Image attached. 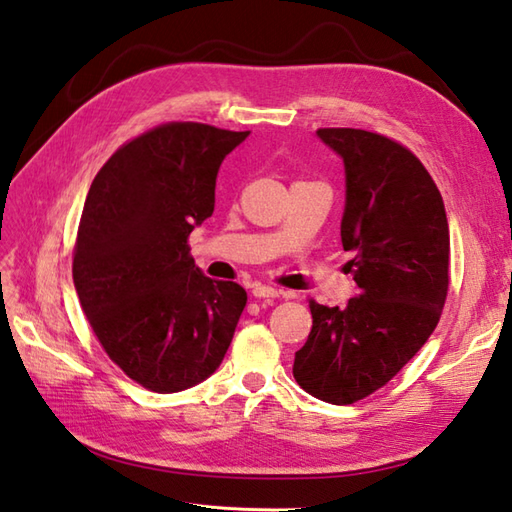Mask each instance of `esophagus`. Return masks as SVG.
<instances>
[{"instance_id": "34e87169", "label": "esophagus", "mask_w": 512, "mask_h": 512, "mask_svg": "<svg viewBox=\"0 0 512 512\" xmlns=\"http://www.w3.org/2000/svg\"><path fill=\"white\" fill-rule=\"evenodd\" d=\"M280 289L274 287H267V285H254L252 287V295L254 298H280Z\"/></svg>"}]
</instances>
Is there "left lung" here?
I'll return each instance as SVG.
<instances>
[{
  "label": "left lung",
  "instance_id": "left-lung-1",
  "mask_svg": "<svg viewBox=\"0 0 512 512\" xmlns=\"http://www.w3.org/2000/svg\"><path fill=\"white\" fill-rule=\"evenodd\" d=\"M342 155V245L359 293L346 306L309 300L313 326L293 377L333 405L366 399L396 377L434 333L449 291V223L418 157L388 135L317 129Z\"/></svg>",
  "mask_w": 512,
  "mask_h": 512
}]
</instances>
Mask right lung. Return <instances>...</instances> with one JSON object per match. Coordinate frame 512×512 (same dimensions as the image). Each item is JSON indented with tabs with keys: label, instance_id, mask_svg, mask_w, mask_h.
Listing matches in <instances>:
<instances>
[{
	"label": "right lung",
	"instance_id": "right-lung-1",
	"mask_svg": "<svg viewBox=\"0 0 512 512\" xmlns=\"http://www.w3.org/2000/svg\"><path fill=\"white\" fill-rule=\"evenodd\" d=\"M249 135L166 122L124 142L87 192L72 276L109 359L170 394L208 379L230 348L247 293L203 276L188 236L214 212L219 166Z\"/></svg>",
	"mask_w": 512,
	"mask_h": 512
}]
</instances>
